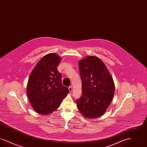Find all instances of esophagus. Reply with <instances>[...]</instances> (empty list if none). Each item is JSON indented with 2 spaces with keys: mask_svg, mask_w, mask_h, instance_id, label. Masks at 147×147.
<instances>
[{
  "mask_svg": "<svg viewBox=\"0 0 147 147\" xmlns=\"http://www.w3.org/2000/svg\"><path fill=\"white\" fill-rule=\"evenodd\" d=\"M68 89H69V92H72V86H70Z\"/></svg>",
  "mask_w": 147,
  "mask_h": 147,
  "instance_id": "obj_1",
  "label": "esophagus"
}]
</instances>
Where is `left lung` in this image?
Wrapping results in <instances>:
<instances>
[{
    "instance_id": "8db88e82",
    "label": "left lung",
    "mask_w": 147,
    "mask_h": 147,
    "mask_svg": "<svg viewBox=\"0 0 147 147\" xmlns=\"http://www.w3.org/2000/svg\"><path fill=\"white\" fill-rule=\"evenodd\" d=\"M82 80V95L76 100L77 107L88 119L104 115L115 92V85L105 64L95 56H88L79 62Z\"/></svg>"
}]
</instances>
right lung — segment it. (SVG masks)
<instances>
[{
  "label": "right lung",
  "instance_id": "1",
  "mask_svg": "<svg viewBox=\"0 0 147 147\" xmlns=\"http://www.w3.org/2000/svg\"><path fill=\"white\" fill-rule=\"evenodd\" d=\"M61 58L56 53H49L37 63L31 71L27 85V94L35 111L42 115L56 110L69 89L63 86L61 74L57 67Z\"/></svg>",
  "mask_w": 147,
  "mask_h": 147
}]
</instances>
